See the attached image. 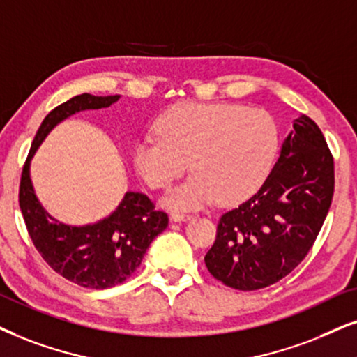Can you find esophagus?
<instances>
[{
    "label": "esophagus",
    "instance_id": "obj_1",
    "mask_svg": "<svg viewBox=\"0 0 357 357\" xmlns=\"http://www.w3.org/2000/svg\"><path fill=\"white\" fill-rule=\"evenodd\" d=\"M191 218H192L191 214H184V212H178V211L171 212V219H173L174 222H181V220H188Z\"/></svg>",
    "mask_w": 357,
    "mask_h": 357
}]
</instances>
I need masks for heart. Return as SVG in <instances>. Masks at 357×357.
I'll use <instances>...</instances> for the list:
<instances>
[{
	"label": "heart",
	"mask_w": 357,
	"mask_h": 357,
	"mask_svg": "<svg viewBox=\"0 0 357 357\" xmlns=\"http://www.w3.org/2000/svg\"><path fill=\"white\" fill-rule=\"evenodd\" d=\"M155 133L138 139L132 160L151 189H168L165 204L194 209L218 199L236 204L264 184L278 153V126L268 112L231 102H184L158 116Z\"/></svg>",
	"instance_id": "heart-1"
}]
</instances>
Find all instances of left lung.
Masks as SVG:
<instances>
[{"label":"left lung","instance_id":"8db88e82","mask_svg":"<svg viewBox=\"0 0 357 357\" xmlns=\"http://www.w3.org/2000/svg\"><path fill=\"white\" fill-rule=\"evenodd\" d=\"M335 192V160L310 116L293 121L278 161L250 199L220 215L204 257L212 277L236 290L270 287L308 255Z\"/></svg>","mask_w":357,"mask_h":357}]
</instances>
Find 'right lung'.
I'll return each mask as SVG.
<instances>
[{
	"instance_id": "1",
	"label": "right lung",
	"mask_w": 357,
	"mask_h": 357,
	"mask_svg": "<svg viewBox=\"0 0 357 357\" xmlns=\"http://www.w3.org/2000/svg\"><path fill=\"white\" fill-rule=\"evenodd\" d=\"M119 98L82 93L49 112L33 139L20 183L22 219L36 250L61 277L93 290L115 287L132 277L153 238L168 227V214L156 209L146 194L126 192L114 214L100 222L84 227L61 224L39 204L31 184L29 161L59 121L80 110L107 108Z\"/></svg>"
}]
</instances>
